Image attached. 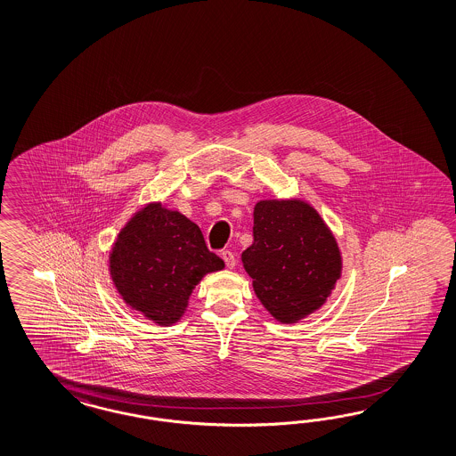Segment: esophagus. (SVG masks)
<instances>
[{"label": "esophagus", "instance_id": "esophagus-1", "mask_svg": "<svg viewBox=\"0 0 456 456\" xmlns=\"http://www.w3.org/2000/svg\"><path fill=\"white\" fill-rule=\"evenodd\" d=\"M221 257L225 262V265L229 267V269H232L235 265V256L231 252V250H222Z\"/></svg>", "mask_w": 456, "mask_h": 456}]
</instances>
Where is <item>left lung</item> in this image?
I'll list each match as a JSON object with an SVG mask.
<instances>
[{
    "mask_svg": "<svg viewBox=\"0 0 456 456\" xmlns=\"http://www.w3.org/2000/svg\"><path fill=\"white\" fill-rule=\"evenodd\" d=\"M252 231L242 262L264 307L283 323L321 307L340 277L342 259L317 210L302 200H260Z\"/></svg>",
    "mask_w": 456,
    "mask_h": 456,
    "instance_id": "left-lung-1",
    "label": "left lung"
}]
</instances>
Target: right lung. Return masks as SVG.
Segmentation results:
<instances>
[{"mask_svg":"<svg viewBox=\"0 0 456 456\" xmlns=\"http://www.w3.org/2000/svg\"><path fill=\"white\" fill-rule=\"evenodd\" d=\"M111 277L126 304L171 325L187 307L200 279L224 269L196 224L177 210L149 204L126 224L110 257Z\"/></svg>","mask_w":456,"mask_h":456,"instance_id":"obj_1","label":"right lung"}]
</instances>
